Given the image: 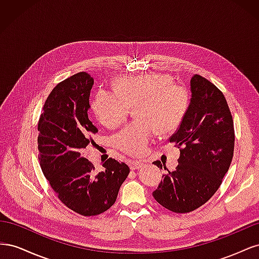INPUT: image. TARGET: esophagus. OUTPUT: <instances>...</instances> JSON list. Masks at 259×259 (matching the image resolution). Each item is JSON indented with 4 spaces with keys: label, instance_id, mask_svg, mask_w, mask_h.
I'll return each mask as SVG.
<instances>
[{
    "label": "esophagus",
    "instance_id": "esophagus-1",
    "mask_svg": "<svg viewBox=\"0 0 259 259\" xmlns=\"http://www.w3.org/2000/svg\"><path fill=\"white\" fill-rule=\"evenodd\" d=\"M143 162H140V161H132L131 163H130V166H131V169L132 170H135V169H139L140 167L143 166Z\"/></svg>",
    "mask_w": 259,
    "mask_h": 259
}]
</instances>
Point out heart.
<instances>
[{
    "mask_svg": "<svg viewBox=\"0 0 259 259\" xmlns=\"http://www.w3.org/2000/svg\"><path fill=\"white\" fill-rule=\"evenodd\" d=\"M139 120L128 124L114 137V144L130 155L144 154L154 136L169 134L182 123L189 105V95L167 74L148 73L122 76L115 90L101 89L94 97L92 108L98 121L109 128L126 119L131 106Z\"/></svg>",
    "mask_w": 259,
    "mask_h": 259,
    "instance_id": "heart-1",
    "label": "heart"
}]
</instances>
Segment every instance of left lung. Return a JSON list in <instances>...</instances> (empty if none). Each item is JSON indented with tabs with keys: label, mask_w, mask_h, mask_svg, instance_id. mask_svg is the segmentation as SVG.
I'll return each mask as SVG.
<instances>
[{
	"label": "left lung",
	"mask_w": 259,
	"mask_h": 259,
	"mask_svg": "<svg viewBox=\"0 0 259 259\" xmlns=\"http://www.w3.org/2000/svg\"><path fill=\"white\" fill-rule=\"evenodd\" d=\"M191 99L178 130L169 138L180 150L175 170L163 175L152 192L174 213H189L206 203L222 185L234 149V128L224 94L199 74L190 80ZM165 168V164L154 161Z\"/></svg>",
	"instance_id": "8db88e82"
}]
</instances>
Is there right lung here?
Instances as JSON below:
<instances>
[{
	"mask_svg": "<svg viewBox=\"0 0 259 259\" xmlns=\"http://www.w3.org/2000/svg\"><path fill=\"white\" fill-rule=\"evenodd\" d=\"M94 79L79 72L57 84L46 99L37 124L38 161L58 199L75 213L95 216L110 208L130 174L123 162L108 159L103 171L83 158L81 149L98 132L89 119Z\"/></svg>",
	"mask_w": 259,
	"mask_h": 259,
	"instance_id": "add662e5",
	"label": "right lung"
}]
</instances>
